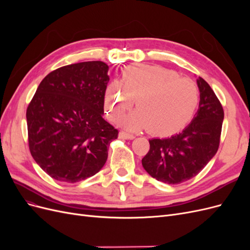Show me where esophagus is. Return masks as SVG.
<instances>
[{"instance_id":"esophagus-1","label":"esophagus","mask_w":250,"mask_h":250,"mask_svg":"<svg viewBox=\"0 0 250 250\" xmlns=\"http://www.w3.org/2000/svg\"><path fill=\"white\" fill-rule=\"evenodd\" d=\"M119 138L122 140H132V139H134V135L131 133H127L125 131H121L119 133Z\"/></svg>"}]
</instances>
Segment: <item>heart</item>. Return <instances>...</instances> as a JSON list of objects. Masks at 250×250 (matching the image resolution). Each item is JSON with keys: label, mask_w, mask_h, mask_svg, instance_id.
I'll return each instance as SVG.
<instances>
[{"label": "heart", "mask_w": 250, "mask_h": 250, "mask_svg": "<svg viewBox=\"0 0 250 250\" xmlns=\"http://www.w3.org/2000/svg\"><path fill=\"white\" fill-rule=\"evenodd\" d=\"M119 83L113 81L104 93V108L111 121H119L135 100L138 109L123 119L129 130L149 131L167 137L191 122L199 105V89L191 79L158 65H128Z\"/></svg>", "instance_id": "b5f03b06"}]
</instances>
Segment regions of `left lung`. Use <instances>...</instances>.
<instances>
[{"label": "left lung", "instance_id": "1", "mask_svg": "<svg viewBox=\"0 0 250 250\" xmlns=\"http://www.w3.org/2000/svg\"><path fill=\"white\" fill-rule=\"evenodd\" d=\"M199 108L192 122L168 139L149 140L150 150L142 160L144 169L153 178L178 185L195 177L217 152L224 112L208 83L197 79Z\"/></svg>", "mask_w": 250, "mask_h": 250}]
</instances>
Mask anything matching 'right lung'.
Returning <instances> with one entry per match:
<instances>
[{"label":"right lung","mask_w":250,"mask_h":250,"mask_svg":"<svg viewBox=\"0 0 250 250\" xmlns=\"http://www.w3.org/2000/svg\"><path fill=\"white\" fill-rule=\"evenodd\" d=\"M108 69L103 62L59 67L42 79L29 104L30 152L55 180L75 184L106 163L109 144L118 138L103 119Z\"/></svg>","instance_id":"right-lung-1"}]
</instances>
